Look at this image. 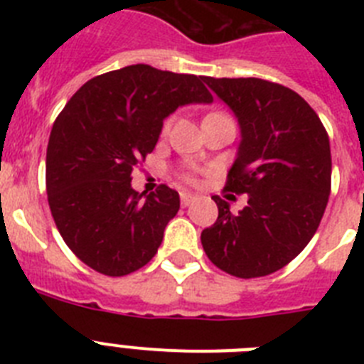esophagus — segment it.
I'll return each mask as SVG.
<instances>
[{"label": "esophagus", "instance_id": "esophagus-1", "mask_svg": "<svg viewBox=\"0 0 364 364\" xmlns=\"http://www.w3.org/2000/svg\"><path fill=\"white\" fill-rule=\"evenodd\" d=\"M195 200H197V195H193V193H188V191L180 193V202H182V205H189Z\"/></svg>", "mask_w": 364, "mask_h": 364}]
</instances>
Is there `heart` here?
Returning a JSON list of instances; mask_svg holds the SVG:
<instances>
[{"mask_svg":"<svg viewBox=\"0 0 364 364\" xmlns=\"http://www.w3.org/2000/svg\"><path fill=\"white\" fill-rule=\"evenodd\" d=\"M184 178L186 180H193V176L191 175H184Z\"/></svg>","mask_w":364,"mask_h":364,"instance_id":"obj_1","label":"heart"}]
</instances>
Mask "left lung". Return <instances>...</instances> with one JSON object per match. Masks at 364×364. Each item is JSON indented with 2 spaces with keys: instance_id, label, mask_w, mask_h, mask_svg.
<instances>
[{
  "instance_id": "obj_1",
  "label": "left lung",
  "mask_w": 364,
  "mask_h": 364,
  "mask_svg": "<svg viewBox=\"0 0 364 364\" xmlns=\"http://www.w3.org/2000/svg\"><path fill=\"white\" fill-rule=\"evenodd\" d=\"M211 91L240 127L226 189L246 193L231 213L215 195L218 218L200 235L217 268L240 279L284 268L315 235L330 195L332 154L319 117L295 91L260 78H210Z\"/></svg>"
}]
</instances>
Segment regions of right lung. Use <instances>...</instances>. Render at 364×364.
<instances>
[{
    "label": "right lung",
    "mask_w": 364,
    "mask_h": 364,
    "mask_svg": "<svg viewBox=\"0 0 364 364\" xmlns=\"http://www.w3.org/2000/svg\"><path fill=\"white\" fill-rule=\"evenodd\" d=\"M204 76L127 65L89 80L67 102L47 146V197L67 246L89 268L122 277L159 252L180 208L175 189L136 193L131 171L182 105L211 104Z\"/></svg>",
    "instance_id": "add662e5"
}]
</instances>
